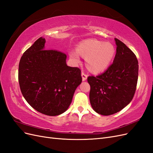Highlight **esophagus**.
I'll return each instance as SVG.
<instances>
[{
	"mask_svg": "<svg viewBox=\"0 0 153 153\" xmlns=\"http://www.w3.org/2000/svg\"><path fill=\"white\" fill-rule=\"evenodd\" d=\"M82 80L85 81V80H86L87 78V75L84 72H82Z\"/></svg>",
	"mask_w": 153,
	"mask_h": 153,
	"instance_id": "34e87169",
	"label": "esophagus"
}]
</instances>
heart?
<instances>
[{
    "mask_svg": "<svg viewBox=\"0 0 153 153\" xmlns=\"http://www.w3.org/2000/svg\"><path fill=\"white\" fill-rule=\"evenodd\" d=\"M85 57L87 66L94 72L103 71L108 66L114 57L115 48L110 43L96 39H88L80 43L78 51L72 50L70 57L75 63L80 62V56Z\"/></svg>",
    "mask_w": 153,
    "mask_h": 153,
    "instance_id": "1",
    "label": "heart"
}]
</instances>
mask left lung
I'll list each match as a JSON object with an SVG mask.
<instances>
[{
  "mask_svg": "<svg viewBox=\"0 0 153 153\" xmlns=\"http://www.w3.org/2000/svg\"><path fill=\"white\" fill-rule=\"evenodd\" d=\"M116 54L113 63L96 76H89L90 102L95 112L110 115L119 112L132 100L136 91L138 60L122 41L115 38Z\"/></svg>",
  "mask_w": 153,
  "mask_h": 153,
  "instance_id": "obj_1",
  "label": "left lung"
}]
</instances>
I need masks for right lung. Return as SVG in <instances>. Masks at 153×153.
<instances>
[{
	"label": "right lung",
	"instance_id": "right-lung-1",
	"mask_svg": "<svg viewBox=\"0 0 153 153\" xmlns=\"http://www.w3.org/2000/svg\"><path fill=\"white\" fill-rule=\"evenodd\" d=\"M45 42L41 37L23 54L18 82L23 96L32 108L55 116L68 108L82 78L79 68L67 66L65 53L45 50Z\"/></svg>",
	"mask_w": 153,
	"mask_h": 153
}]
</instances>
